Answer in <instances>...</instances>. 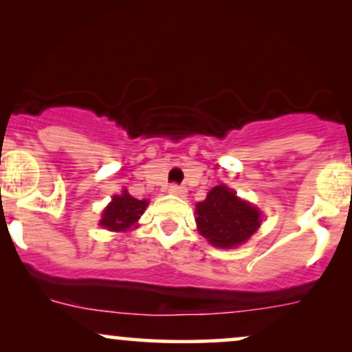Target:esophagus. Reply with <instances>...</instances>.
Segmentation results:
<instances>
[{
  "label": "esophagus",
  "instance_id": "esophagus-1",
  "mask_svg": "<svg viewBox=\"0 0 352 352\" xmlns=\"http://www.w3.org/2000/svg\"><path fill=\"white\" fill-rule=\"evenodd\" d=\"M168 193H170V195H175V197H185L187 195V190H185V187H180V185H170V187H168Z\"/></svg>",
  "mask_w": 352,
  "mask_h": 352
}]
</instances>
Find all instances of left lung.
Instances as JSON below:
<instances>
[{
    "instance_id": "obj_1",
    "label": "left lung",
    "mask_w": 352,
    "mask_h": 352,
    "mask_svg": "<svg viewBox=\"0 0 352 352\" xmlns=\"http://www.w3.org/2000/svg\"><path fill=\"white\" fill-rule=\"evenodd\" d=\"M197 228L217 248H235L260 228L261 212L236 197L235 190L217 185L195 205Z\"/></svg>"
}]
</instances>
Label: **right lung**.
<instances>
[{"instance_id":"right-lung-1","label":"right lung","mask_w":352,"mask_h":352,"mask_svg":"<svg viewBox=\"0 0 352 352\" xmlns=\"http://www.w3.org/2000/svg\"><path fill=\"white\" fill-rule=\"evenodd\" d=\"M147 200H137L127 190H122L120 195L112 197V201L102 212L99 225L111 232H127L137 227V220L147 208Z\"/></svg>"}]
</instances>
